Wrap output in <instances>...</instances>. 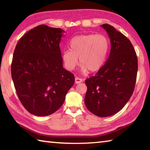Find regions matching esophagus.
<instances>
[{
    "instance_id": "1",
    "label": "esophagus",
    "mask_w": 150,
    "mask_h": 150,
    "mask_svg": "<svg viewBox=\"0 0 150 150\" xmlns=\"http://www.w3.org/2000/svg\"><path fill=\"white\" fill-rule=\"evenodd\" d=\"M75 82L76 84H79V83H81L83 82V79H80L79 77H76L75 79Z\"/></svg>"
}]
</instances>
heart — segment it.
I'll return each mask as SVG.
<instances>
[{"label":"heart","instance_id":"1","mask_svg":"<svg viewBox=\"0 0 150 150\" xmlns=\"http://www.w3.org/2000/svg\"><path fill=\"white\" fill-rule=\"evenodd\" d=\"M71 50L63 52L62 59L65 67L73 70L79 64L86 73L89 70L96 72L105 63L109 50V40L103 34H83L75 36L70 42Z\"/></svg>","mask_w":150,"mask_h":150}]
</instances>
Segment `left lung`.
I'll return each instance as SVG.
<instances>
[{"label": "left lung", "mask_w": 150, "mask_h": 150, "mask_svg": "<svg viewBox=\"0 0 150 150\" xmlns=\"http://www.w3.org/2000/svg\"><path fill=\"white\" fill-rule=\"evenodd\" d=\"M110 40L108 58L96 74L85 80L86 107L106 117L122 108L132 95L138 72V58L132 43L113 26L101 25Z\"/></svg>", "instance_id": "8db88e82"}]
</instances>
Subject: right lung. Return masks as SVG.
<instances>
[{
    "label": "right lung",
    "mask_w": 150,
    "mask_h": 150,
    "mask_svg": "<svg viewBox=\"0 0 150 150\" xmlns=\"http://www.w3.org/2000/svg\"><path fill=\"white\" fill-rule=\"evenodd\" d=\"M64 30L40 25L26 33L15 47L11 75L24 107L38 116L57 111L75 83L63 67L59 43Z\"/></svg>",
    "instance_id": "right-lung-1"
}]
</instances>
